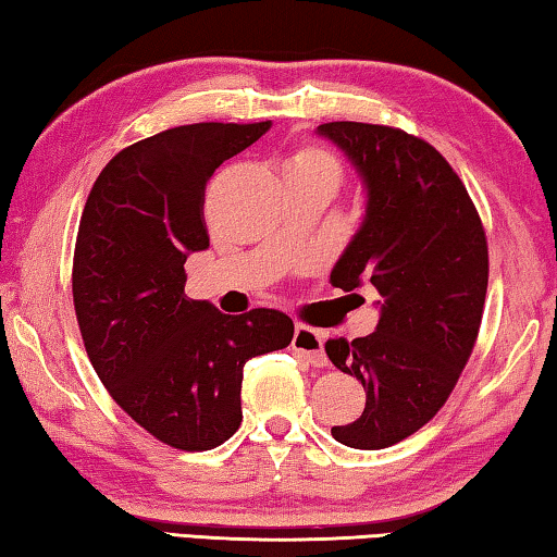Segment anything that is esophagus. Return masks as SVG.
<instances>
[{"instance_id": "esophagus-1", "label": "esophagus", "mask_w": 557, "mask_h": 557, "mask_svg": "<svg viewBox=\"0 0 557 557\" xmlns=\"http://www.w3.org/2000/svg\"><path fill=\"white\" fill-rule=\"evenodd\" d=\"M292 348L297 354L307 358L309 363L317 366V369H324L329 363V358L324 354V334L319 329H312L307 324H297L295 326V336H292Z\"/></svg>"}]
</instances>
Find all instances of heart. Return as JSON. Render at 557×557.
<instances>
[{"mask_svg":"<svg viewBox=\"0 0 557 557\" xmlns=\"http://www.w3.org/2000/svg\"><path fill=\"white\" fill-rule=\"evenodd\" d=\"M285 174L322 176L334 186V191H336L338 184H342V178H344V169H342V162H338V159L329 152V149L317 147V145H305V147H297L295 152L287 157Z\"/></svg>","mask_w":557,"mask_h":557,"instance_id":"b5f03b06","label":"heart"}]
</instances>
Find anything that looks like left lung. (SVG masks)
Listing matches in <instances>:
<instances>
[{"label":"left lung","mask_w":557,"mask_h":557,"mask_svg":"<svg viewBox=\"0 0 557 557\" xmlns=\"http://www.w3.org/2000/svg\"><path fill=\"white\" fill-rule=\"evenodd\" d=\"M317 132L351 159L366 215L338 258L332 285L371 282L383 297L371 336L329 338L326 356L363 385L366 408L334 440L383 449L435 418L476 344L488 285L486 233L455 169L425 139L369 122Z\"/></svg>","instance_id":"left-lung-1"}]
</instances>
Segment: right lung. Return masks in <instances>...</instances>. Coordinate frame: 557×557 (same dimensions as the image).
Listing matches in <instances>:
<instances>
[{"instance_id":"right-lung-1","label":"right lung","mask_w":557,"mask_h":557,"mask_svg":"<svg viewBox=\"0 0 557 557\" xmlns=\"http://www.w3.org/2000/svg\"><path fill=\"white\" fill-rule=\"evenodd\" d=\"M272 122H196L139 139L90 188L73 252V307L110 398L164 445L203 451L240 428L248 358L289 346L277 309L228 317L184 295L188 252L209 248L206 184Z\"/></svg>"}]
</instances>
